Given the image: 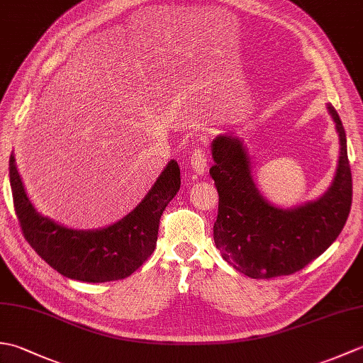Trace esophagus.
<instances>
[{
  "mask_svg": "<svg viewBox=\"0 0 363 363\" xmlns=\"http://www.w3.org/2000/svg\"><path fill=\"white\" fill-rule=\"evenodd\" d=\"M190 167L194 173L198 176H203L207 169V156L203 150H195L190 157Z\"/></svg>",
  "mask_w": 363,
  "mask_h": 363,
  "instance_id": "34e87169",
  "label": "esophagus"
}]
</instances>
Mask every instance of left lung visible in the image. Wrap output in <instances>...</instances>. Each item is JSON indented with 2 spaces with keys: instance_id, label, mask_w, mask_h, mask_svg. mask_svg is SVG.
<instances>
[{
  "instance_id": "8db88e82",
  "label": "left lung",
  "mask_w": 363,
  "mask_h": 363,
  "mask_svg": "<svg viewBox=\"0 0 363 363\" xmlns=\"http://www.w3.org/2000/svg\"><path fill=\"white\" fill-rule=\"evenodd\" d=\"M340 143L335 176L320 198L282 209L262 196L242 138L220 134L212 140L211 176L218 190L213 240L223 259L252 279L299 272L335 242L348 220L352 179L346 134L328 104Z\"/></svg>"
}]
</instances>
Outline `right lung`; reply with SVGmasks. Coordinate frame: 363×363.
I'll return each mask as SVG.
<instances>
[{"mask_svg":"<svg viewBox=\"0 0 363 363\" xmlns=\"http://www.w3.org/2000/svg\"><path fill=\"white\" fill-rule=\"evenodd\" d=\"M9 179L23 235L46 264L70 279L109 282L133 274L156 248L160 215L181 187V172L169 160L157 181L134 211L113 225L73 229L37 212L15 164L9 159Z\"/></svg>","mask_w":363,"mask_h":363,"instance_id":"1","label":"right lung"}]
</instances>
